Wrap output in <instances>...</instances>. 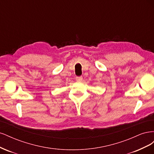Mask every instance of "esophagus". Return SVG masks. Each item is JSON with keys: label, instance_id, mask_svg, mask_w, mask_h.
<instances>
[{"label": "esophagus", "instance_id": "34e87169", "mask_svg": "<svg viewBox=\"0 0 154 154\" xmlns=\"http://www.w3.org/2000/svg\"><path fill=\"white\" fill-rule=\"evenodd\" d=\"M82 80H83V77L82 76H77V77H76V80L77 82H81V81H82Z\"/></svg>", "mask_w": 154, "mask_h": 154}]
</instances>
